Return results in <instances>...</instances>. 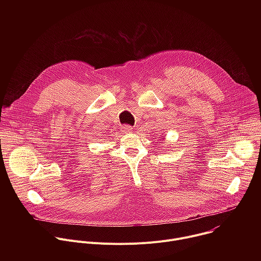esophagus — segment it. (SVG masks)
Returning <instances> with one entry per match:
<instances>
[{
  "instance_id": "obj_1",
  "label": "esophagus",
  "mask_w": 261,
  "mask_h": 261,
  "mask_svg": "<svg viewBox=\"0 0 261 261\" xmlns=\"http://www.w3.org/2000/svg\"><path fill=\"white\" fill-rule=\"evenodd\" d=\"M131 131H132V127L129 126V125H124L122 127V132H124V133H129Z\"/></svg>"
}]
</instances>
